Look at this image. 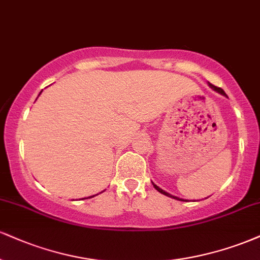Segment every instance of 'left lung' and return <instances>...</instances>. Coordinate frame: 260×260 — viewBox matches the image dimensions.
<instances>
[{"mask_svg": "<svg viewBox=\"0 0 260 260\" xmlns=\"http://www.w3.org/2000/svg\"><path fill=\"white\" fill-rule=\"evenodd\" d=\"M208 86H209V87H211V88H212V89H213V90H215V92H217V93H219V94H221V95H224V96H226V94H225V92H224V90H223V89H221V88H219V87H215V86H213V84H212V83H208ZM151 183H152V181H151ZM152 185H154V187H155V189H156V190H157V191H158V192L164 193V195H166V196H168V198H171V199H174V200H179V201H187V200H183V199H179V198H177V196H173V195H171V193H170V192L165 191V190H162V189H161V187H158L157 185H156V184H155V183H152ZM206 199H207V198H206Z\"/></svg>", "mask_w": 260, "mask_h": 260, "instance_id": "1", "label": "left lung"}]
</instances>
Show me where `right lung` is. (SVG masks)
<instances>
[{
  "instance_id": "right-lung-1",
  "label": "right lung",
  "mask_w": 260,
  "mask_h": 260,
  "mask_svg": "<svg viewBox=\"0 0 260 260\" xmlns=\"http://www.w3.org/2000/svg\"><path fill=\"white\" fill-rule=\"evenodd\" d=\"M40 94H41V93H40ZM39 94V95H40ZM103 192V191H102ZM96 195H98V193H96ZM96 195H93V196H89V198H84V199H92V198H94V196H96ZM84 199H82V200H84Z\"/></svg>"
}]
</instances>
